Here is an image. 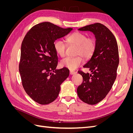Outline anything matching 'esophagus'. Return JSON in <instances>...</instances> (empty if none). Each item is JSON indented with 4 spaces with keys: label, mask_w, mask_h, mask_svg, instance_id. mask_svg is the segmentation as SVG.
I'll return each mask as SVG.
<instances>
[{
    "label": "esophagus",
    "mask_w": 133,
    "mask_h": 133,
    "mask_svg": "<svg viewBox=\"0 0 133 133\" xmlns=\"http://www.w3.org/2000/svg\"><path fill=\"white\" fill-rule=\"evenodd\" d=\"M75 73H76L75 71H72V70H70V75H73V74H75Z\"/></svg>",
    "instance_id": "34e87169"
}]
</instances>
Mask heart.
Here are the masks:
<instances>
[{"instance_id":"obj_1","label":"heart","mask_w":133,"mask_h":133,"mask_svg":"<svg viewBox=\"0 0 133 133\" xmlns=\"http://www.w3.org/2000/svg\"><path fill=\"white\" fill-rule=\"evenodd\" d=\"M66 41L70 45L77 46L75 55L77 57L71 58L67 57L63 59L61 65L71 70H75L83 63V57L84 59L90 58L94 54L96 43L93 37H87V35L80 32H74L66 38ZM54 49L57 54L60 57H65L66 50V44L61 40H57L54 44Z\"/></svg>"}]
</instances>
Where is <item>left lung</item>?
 <instances>
[{
    "instance_id": "1",
    "label": "left lung",
    "mask_w": 133,
    "mask_h": 133,
    "mask_svg": "<svg viewBox=\"0 0 133 133\" xmlns=\"http://www.w3.org/2000/svg\"><path fill=\"white\" fill-rule=\"evenodd\" d=\"M78 30L91 31L96 38L95 53L83 66L91 73L78 71L83 81L77 88L78 95L83 102L94 105L105 98L116 79L119 63L118 44L113 34L102 24L94 23Z\"/></svg>"
}]
</instances>
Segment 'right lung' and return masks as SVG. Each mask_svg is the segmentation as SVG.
<instances>
[{"instance_id": "obj_1", "label": "right lung", "mask_w": 133, "mask_h": 133, "mask_svg": "<svg viewBox=\"0 0 133 133\" xmlns=\"http://www.w3.org/2000/svg\"><path fill=\"white\" fill-rule=\"evenodd\" d=\"M72 30L43 22L32 27L22 42L19 65L22 85L26 94L40 104L54 101L60 85L69 75L65 67L56 69L58 58L54 44Z\"/></svg>"}]
</instances>
